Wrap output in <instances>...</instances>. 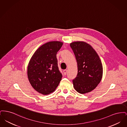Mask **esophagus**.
<instances>
[{"label":"esophagus","instance_id":"obj_1","mask_svg":"<svg viewBox=\"0 0 127 127\" xmlns=\"http://www.w3.org/2000/svg\"><path fill=\"white\" fill-rule=\"evenodd\" d=\"M63 73H64V75H66V73H67V70L66 69H64L63 70Z\"/></svg>","mask_w":127,"mask_h":127}]
</instances>
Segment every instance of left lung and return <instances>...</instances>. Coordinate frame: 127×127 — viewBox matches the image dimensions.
I'll return each instance as SVG.
<instances>
[{"mask_svg":"<svg viewBox=\"0 0 127 127\" xmlns=\"http://www.w3.org/2000/svg\"><path fill=\"white\" fill-rule=\"evenodd\" d=\"M78 64V74L73 80L75 90L85 94L94 90L100 82L103 67L96 51L87 43L76 41L70 43Z\"/></svg>","mask_w":127,"mask_h":127,"instance_id":"1","label":"left lung"}]
</instances>
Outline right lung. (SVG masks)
<instances>
[{"instance_id": "1", "label": "right lung", "mask_w": 127, "mask_h": 127, "mask_svg": "<svg viewBox=\"0 0 127 127\" xmlns=\"http://www.w3.org/2000/svg\"><path fill=\"white\" fill-rule=\"evenodd\" d=\"M63 42L50 41L43 44L32 56L28 66V77L35 90L43 95L53 92L62 75L58 66L57 53Z\"/></svg>"}]
</instances>
